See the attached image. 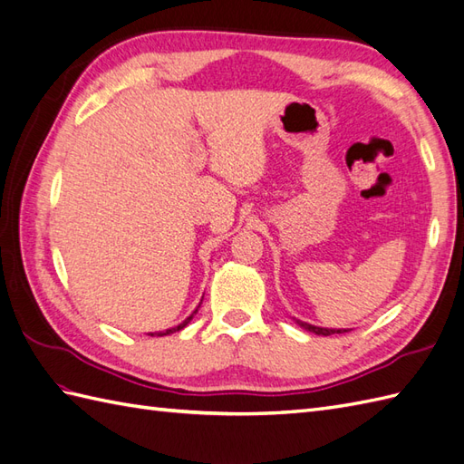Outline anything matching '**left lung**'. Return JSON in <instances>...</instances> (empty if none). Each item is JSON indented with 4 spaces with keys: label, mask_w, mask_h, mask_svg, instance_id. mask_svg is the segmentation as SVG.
Masks as SVG:
<instances>
[{
    "label": "left lung",
    "mask_w": 464,
    "mask_h": 464,
    "mask_svg": "<svg viewBox=\"0 0 464 464\" xmlns=\"http://www.w3.org/2000/svg\"><path fill=\"white\" fill-rule=\"evenodd\" d=\"M297 324L301 326V329L309 331V333H314V334H321V336H331V334H343V333H348L346 329H344V331H343V329H338V331H334V329H321V326H313V324H309V323H303V321H297Z\"/></svg>",
    "instance_id": "obj_1"
}]
</instances>
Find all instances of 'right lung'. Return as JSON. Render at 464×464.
Masks as SVG:
<instances>
[{"mask_svg": "<svg viewBox=\"0 0 464 464\" xmlns=\"http://www.w3.org/2000/svg\"><path fill=\"white\" fill-rule=\"evenodd\" d=\"M195 313H197V311H195ZM195 313H193V314H195ZM193 314H190V317H187V319H185L183 323H180V324H177L175 329H167L165 333H160V334H157V336H165V334H171V333H177V331H180V329H183V326H187V324H188V321H190V319H193ZM150 336H153V333H151Z\"/></svg>", "mask_w": 464, "mask_h": 464, "instance_id": "right-lung-1", "label": "right lung"}]
</instances>
